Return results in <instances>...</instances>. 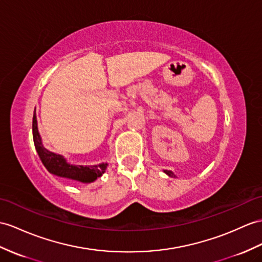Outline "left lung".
I'll use <instances>...</instances> for the list:
<instances>
[{
  "label": "left lung",
  "instance_id": "left-lung-1",
  "mask_svg": "<svg viewBox=\"0 0 262 262\" xmlns=\"http://www.w3.org/2000/svg\"><path fill=\"white\" fill-rule=\"evenodd\" d=\"M163 172H164L165 174H168V176L171 177V178H176V174H174L172 171H170V170H163Z\"/></svg>",
  "mask_w": 262,
  "mask_h": 262
}]
</instances>
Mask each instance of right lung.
Returning <instances> with one entry per match:
<instances>
[{"mask_svg": "<svg viewBox=\"0 0 262 262\" xmlns=\"http://www.w3.org/2000/svg\"><path fill=\"white\" fill-rule=\"evenodd\" d=\"M32 132H33V141L35 145V150L39 155L41 161L47 170L56 177L66 178L75 181H80L83 183H91L98 179L99 177L104 173L107 163L103 162L94 165H76L71 164L67 161V159L48 150L42 143V139L40 136L39 129H37L36 113L34 110L33 113V123H32Z\"/></svg>", "mask_w": 262, "mask_h": 262, "instance_id": "1", "label": "right lung"}]
</instances>
